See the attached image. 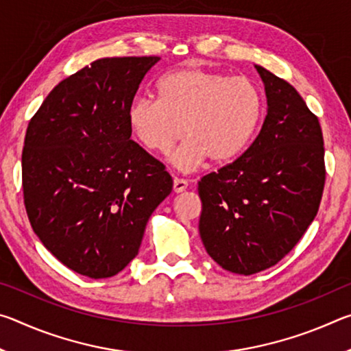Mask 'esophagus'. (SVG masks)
<instances>
[{
	"mask_svg": "<svg viewBox=\"0 0 351 351\" xmlns=\"http://www.w3.org/2000/svg\"><path fill=\"white\" fill-rule=\"evenodd\" d=\"M187 181L186 180H180V178H175L173 180V192L175 193H181V192H184V190L187 189Z\"/></svg>",
	"mask_w": 351,
	"mask_h": 351,
	"instance_id": "obj_1",
	"label": "esophagus"
}]
</instances>
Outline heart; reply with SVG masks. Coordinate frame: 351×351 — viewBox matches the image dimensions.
Masks as SVG:
<instances>
[{
	"label": "heart",
	"mask_w": 351,
	"mask_h": 351,
	"mask_svg": "<svg viewBox=\"0 0 351 351\" xmlns=\"http://www.w3.org/2000/svg\"><path fill=\"white\" fill-rule=\"evenodd\" d=\"M161 100L134 99L128 125L147 150L167 154L182 138L189 139L171 153L175 167L190 171L203 165L228 164L251 144L263 117V97L252 80L182 68L158 85Z\"/></svg>",
	"instance_id": "obj_1"
}]
</instances>
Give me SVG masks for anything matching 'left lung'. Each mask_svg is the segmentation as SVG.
Instances as JSON below:
<instances>
[{
  "mask_svg": "<svg viewBox=\"0 0 351 351\" xmlns=\"http://www.w3.org/2000/svg\"><path fill=\"white\" fill-rule=\"evenodd\" d=\"M268 114L251 147L201 178L199 235L207 254L234 274L277 265L317 215L325 186L319 119L287 80L255 66Z\"/></svg>",
  "mask_w": 351,
  "mask_h": 351,
  "instance_id": "1",
  "label": "left lung"
}]
</instances>
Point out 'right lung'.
<instances>
[{
	"instance_id": "right-lung-1",
	"label": "right lung",
	"mask_w": 351,
	"mask_h": 351,
	"mask_svg": "<svg viewBox=\"0 0 351 351\" xmlns=\"http://www.w3.org/2000/svg\"><path fill=\"white\" fill-rule=\"evenodd\" d=\"M159 57L100 58L49 93L27 125L23 197L45 247L91 278L116 276L139 252L173 181L132 141L128 108Z\"/></svg>"
}]
</instances>
